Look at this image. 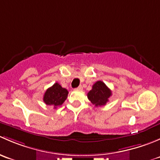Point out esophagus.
Listing matches in <instances>:
<instances>
[{"mask_svg":"<svg viewBox=\"0 0 160 160\" xmlns=\"http://www.w3.org/2000/svg\"><path fill=\"white\" fill-rule=\"evenodd\" d=\"M76 89L78 90H81L82 89H83V87H82L81 85H80V86H79L78 88H76Z\"/></svg>","mask_w":160,"mask_h":160,"instance_id":"esophagus-1","label":"esophagus"}]
</instances>
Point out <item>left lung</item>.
Wrapping results in <instances>:
<instances>
[{
	"label": "left lung",
	"instance_id": "obj_1",
	"mask_svg": "<svg viewBox=\"0 0 160 160\" xmlns=\"http://www.w3.org/2000/svg\"><path fill=\"white\" fill-rule=\"evenodd\" d=\"M111 96V90L101 80L97 81L92 86V90H90L88 93V99L96 107L105 105Z\"/></svg>",
	"mask_w": 160,
	"mask_h": 160
}]
</instances>
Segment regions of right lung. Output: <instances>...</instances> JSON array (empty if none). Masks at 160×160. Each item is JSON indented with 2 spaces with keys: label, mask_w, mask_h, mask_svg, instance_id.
Segmentation results:
<instances>
[{
  "label": "right lung",
  "mask_w": 160,
  "mask_h": 160,
  "mask_svg": "<svg viewBox=\"0 0 160 160\" xmlns=\"http://www.w3.org/2000/svg\"><path fill=\"white\" fill-rule=\"evenodd\" d=\"M68 90L56 83L45 92L43 101L47 105H52L54 108L63 104L68 96Z\"/></svg>",
  "instance_id": "add662e5"
}]
</instances>
